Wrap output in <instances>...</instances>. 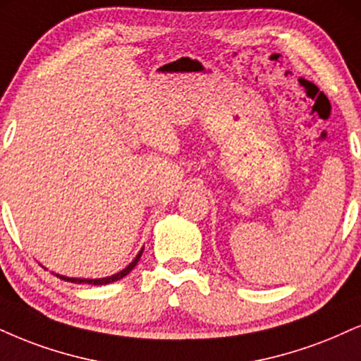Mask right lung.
Listing matches in <instances>:
<instances>
[{
    "instance_id": "right-lung-1",
    "label": "right lung",
    "mask_w": 361,
    "mask_h": 361,
    "mask_svg": "<svg viewBox=\"0 0 361 361\" xmlns=\"http://www.w3.org/2000/svg\"><path fill=\"white\" fill-rule=\"evenodd\" d=\"M141 255H142V249L139 250V254L136 255V257H134V260H133L131 264H129L128 267L123 269V271H121V272H117V274H114V276H109V277H102V279H77V277H67V276H59V274H56V277H60V279H63V281H68V282H75V284H94V286L111 284V282H114V281H119V279H123V277L128 276L129 272H131L133 269L136 267L137 260L141 259Z\"/></svg>"
}]
</instances>
